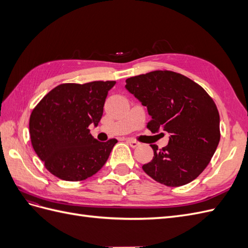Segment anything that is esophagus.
I'll return each instance as SVG.
<instances>
[{
	"label": "esophagus",
	"mask_w": 248,
	"mask_h": 248,
	"mask_svg": "<svg viewBox=\"0 0 248 248\" xmlns=\"http://www.w3.org/2000/svg\"><path fill=\"white\" fill-rule=\"evenodd\" d=\"M126 141H127V144H128V145H129L130 147H132V148H137V147L140 145L137 140H132V139H127Z\"/></svg>",
	"instance_id": "obj_1"
}]
</instances>
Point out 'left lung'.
Returning <instances> with one entry per match:
<instances>
[{
	"mask_svg": "<svg viewBox=\"0 0 248 248\" xmlns=\"http://www.w3.org/2000/svg\"><path fill=\"white\" fill-rule=\"evenodd\" d=\"M125 88L147 107L148 129L170 133L168 146L151 145L154 156L142 170L170 187L193 181L214 155L220 140L219 112L209 94L182 74L155 70L126 79Z\"/></svg>",
	"mask_w": 248,
	"mask_h": 248,
	"instance_id": "1",
	"label": "left lung"
}]
</instances>
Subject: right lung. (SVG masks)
Returning <instances> with one entry per match:
<instances>
[{"label": "right lung", "mask_w": 248, "mask_h": 248, "mask_svg": "<svg viewBox=\"0 0 248 248\" xmlns=\"http://www.w3.org/2000/svg\"><path fill=\"white\" fill-rule=\"evenodd\" d=\"M115 80L62 84L48 92L30 116V137L44 167L65 181H81L106 164L116 139L99 141L90 133L98 125Z\"/></svg>", "instance_id": "add662e5"}]
</instances>
